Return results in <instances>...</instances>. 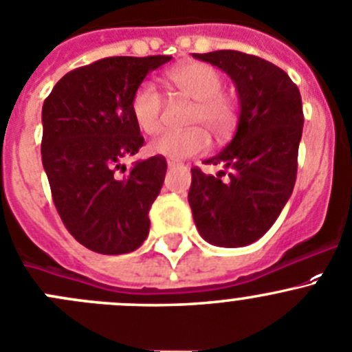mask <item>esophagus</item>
<instances>
[{
	"mask_svg": "<svg viewBox=\"0 0 352 352\" xmlns=\"http://www.w3.org/2000/svg\"><path fill=\"white\" fill-rule=\"evenodd\" d=\"M166 165H168V168H173V166H180L182 163L177 162V160H168V162H166Z\"/></svg>",
	"mask_w": 352,
	"mask_h": 352,
	"instance_id": "obj_1",
	"label": "esophagus"
}]
</instances>
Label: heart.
<instances>
[{
	"label": "heart",
	"instance_id": "obj_1",
	"mask_svg": "<svg viewBox=\"0 0 352 352\" xmlns=\"http://www.w3.org/2000/svg\"><path fill=\"white\" fill-rule=\"evenodd\" d=\"M166 77L180 93L196 100L187 117V124L196 127L165 132L149 144V151L170 160L203 155L210 146V138L204 129L217 138H223L237 120V107L223 93V77L217 68L199 61L179 65ZM131 113L144 134L160 132L163 125V98L153 82L146 80L138 85L131 98Z\"/></svg>",
	"mask_w": 352,
	"mask_h": 352
}]
</instances>
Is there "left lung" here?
I'll list each match as a JSON object with an SVG mask.
<instances>
[{
	"label": "left lung",
	"mask_w": 352,
	"mask_h": 352,
	"mask_svg": "<svg viewBox=\"0 0 352 352\" xmlns=\"http://www.w3.org/2000/svg\"><path fill=\"white\" fill-rule=\"evenodd\" d=\"M234 80L241 101L237 132L206 165L217 175L190 168L189 204L204 241L220 248L252 244L275 223L291 197L302 135L301 94L277 65L234 50L192 53Z\"/></svg>",
	"instance_id": "1"
}]
</instances>
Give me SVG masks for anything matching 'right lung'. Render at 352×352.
I'll use <instances>...</instances> for the list:
<instances>
[{
    "mask_svg": "<svg viewBox=\"0 0 352 352\" xmlns=\"http://www.w3.org/2000/svg\"><path fill=\"white\" fill-rule=\"evenodd\" d=\"M172 60L110 56L68 72L43 104L41 156L61 221L100 254L135 251L149 234V210L162 190L166 160L132 163L144 138L131 98L146 75Z\"/></svg>",
    "mask_w": 352,
    "mask_h": 352,
    "instance_id": "add662e5",
    "label": "right lung"
}]
</instances>
